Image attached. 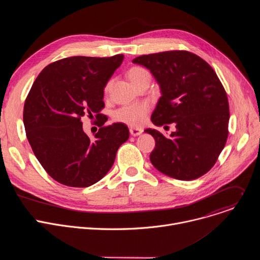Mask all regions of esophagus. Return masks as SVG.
I'll return each instance as SVG.
<instances>
[{"instance_id": "1", "label": "esophagus", "mask_w": 260, "mask_h": 260, "mask_svg": "<svg viewBox=\"0 0 260 260\" xmlns=\"http://www.w3.org/2000/svg\"><path fill=\"white\" fill-rule=\"evenodd\" d=\"M129 133H131V135H132V136L136 137V136H140V135L143 133V129H140V128H133V127H131V128H129Z\"/></svg>"}]
</instances>
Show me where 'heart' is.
I'll return each instance as SVG.
<instances>
[{
	"label": "heart",
	"instance_id": "b5f03b06",
	"mask_svg": "<svg viewBox=\"0 0 260 260\" xmlns=\"http://www.w3.org/2000/svg\"><path fill=\"white\" fill-rule=\"evenodd\" d=\"M126 76L136 87H138V85L144 79L150 77L148 71L138 66L129 68L128 71L126 72ZM111 86H112V80H109L104 87L105 93L109 92ZM149 111H150V106L148 103H145V102L135 103V104L125 105L118 108L113 114V118L117 122H122L133 127H140L145 122Z\"/></svg>",
	"mask_w": 260,
	"mask_h": 260
}]
</instances>
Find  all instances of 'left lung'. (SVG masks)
I'll list each match as a JSON object with an SVG mask.
<instances>
[{
  "instance_id": "8db88e82",
  "label": "left lung",
  "mask_w": 260,
  "mask_h": 260,
  "mask_svg": "<svg viewBox=\"0 0 260 260\" xmlns=\"http://www.w3.org/2000/svg\"><path fill=\"white\" fill-rule=\"evenodd\" d=\"M133 62L149 69L160 85L162 95L152 122L176 125L169 139L156 129L145 131L155 140L152 165L183 181L205 175L216 164L229 137V99L216 72L186 50L141 55Z\"/></svg>"
}]
</instances>
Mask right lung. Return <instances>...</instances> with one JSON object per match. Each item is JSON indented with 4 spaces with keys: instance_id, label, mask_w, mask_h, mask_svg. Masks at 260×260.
Masks as SVG:
<instances>
[{
    "instance_id": "add662e5",
    "label": "right lung",
    "mask_w": 260,
    "mask_h": 260,
    "mask_svg": "<svg viewBox=\"0 0 260 260\" xmlns=\"http://www.w3.org/2000/svg\"><path fill=\"white\" fill-rule=\"evenodd\" d=\"M123 57L53 61L41 71L25 99L23 123L32 152L46 173L66 186L88 187L101 180L129 137L125 124L106 126L100 113L105 108L104 87ZM84 116L99 120L92 140L83 132Z\"/></svg>"
}]
</instances>
